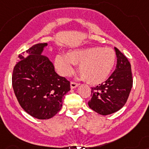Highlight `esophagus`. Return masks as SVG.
<instances>
[{
    "instance_id": "1",
    "label": "esophagus",
    "mask_w": 149,
    "mask_h": 149,
    "mask_svg": "<svg viewBox=\"0 0 149 149\" xmlns=\"http://www.w3.org/2000/svg\"><path fill=\"white\" fill-rule=\"evenodd\" d=\"M70 85H71V88H72V89H74V88H77V86L79 85V84H78L77 83H75V82L72 81L71 82V84H70Z\"/></svg>"
}]
</instances>
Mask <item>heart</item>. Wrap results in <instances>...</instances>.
Here are the masks:
<instances>
[{"instance_id": "heart-1", "label": "heart", "mask_w": 149, "mask_h": 149, "mask_svg": "<svg viewBox=\"0 0 149 149\" xmlns=\"http://www.w3.org/2000/svg\"><path fill=\"white\" fill-rule=\"evenodd\" d=\"M116 55L110 48L93 47L80 49L58 55L55 65L62 76L71 75L74 71V65H79L78 70L86 81L97 84L104 81L113 68Z\"/></svg>"}]
</instances>
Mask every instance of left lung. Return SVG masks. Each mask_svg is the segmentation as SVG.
Listing matches in <instances>:
<instances>
[{
    "label": "left lung",
    "mask_w": 149,
    "mask_h": 149,
    "mask_svg": "<svg viewBox=\"0 0 149 149\" xmlns=\"http://www.w3.org/2000/svg\"><path fill=\"white\" fill-rule=\"evenodd\" d=\"M117 63L113 73L105 82L91 88L92 97L88 106L100 115H109L120 110L127 101L132 87L131 65L117 48Z\"/></svg>",
    "instance_id": "left-lung-1"
}]
</instances>
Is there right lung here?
Returning <instances> with one entry per match:
<instances>
[{
  "mask_svg": "<svg viewBox=\"0 0 149 149\" xmlns=\"http://www.w3.org/2000/svg\"><path fill=\"white\" fill-rule=\"evenodd\" d=\"M47 43L33 45L19 55L13 68L12 85L19 105L28 114L48 120L60 111L70 82L55 72L47 57L42 55Z\"/></svg>",
  "mask_w": 149,
  "mask_h": 149,
  "instance_id": "1",
  "label": "right lung"
}]
</instances>
